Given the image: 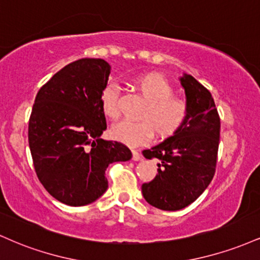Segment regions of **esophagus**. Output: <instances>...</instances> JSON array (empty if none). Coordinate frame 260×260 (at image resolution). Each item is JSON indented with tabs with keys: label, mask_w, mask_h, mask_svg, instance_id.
Instances as JSON below:
<instances>
[{
	"label": "esophagus",
	"mask_w": 260,
	"mask_h": 260,
	"mask_svg": "<svg viewBox=\"0 0 260 260\" xmlns=\"http://www.w3.org/2000/svg\"><path fill=\"white\" fill-rule=\"evenodd\" d=\"M132 154H133L132 159H133L134 161H139L140 159H142V155L139 154L138 150H132Z\"/></svg>",
	"instance_id": "obj_1"
}]
</instances>
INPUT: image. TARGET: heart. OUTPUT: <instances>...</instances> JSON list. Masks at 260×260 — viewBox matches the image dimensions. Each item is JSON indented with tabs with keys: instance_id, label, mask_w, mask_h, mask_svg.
Instances as JSON below:
<instances>
[{
	"instance_id": "1",
	"label": "heart",
	"mask_w": 260,
	"mask_h": 260,
	"mask_svg": "<svg viewBox=\"0 0 260 260\" xmlns=\"http://www.w3.org/2000/svg\"><path fill=\"white\" fill-rule=\"evenodd\" d=\"M133 89L145 101L139 122H121L112 127L111 136L118 142L138 147L145 144L156 134L157 138L172 137L183 127L188 118V103L174 95V86L160 74L148 73L133 79ZM101 111L110 120L120 117L118 91L106 86L100 96Z\"/></svg>"
}]
</instances>
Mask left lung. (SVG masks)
Segmentation results:
<instances>
[{
	"label": "left lung",
	"instance_id": "8db88e82",
	"mask_svg": "<svg viewBox=\"0 0 260 260\" xmlns=\"http://www.w3.org/2000/svg\"><path fill=\"white\" fill-rule=\"evenodd\" d=\"M189 107L183 127L170 138L143 150L145 159H157V175L142 184L149 204L161 210L186 208L207 189L215 175L220 117L213 96L189 74L181 77Z\"/></svg>",
	"mask_w": 260,
	"mask_h": 260
}]
</instances>
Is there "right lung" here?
I'll list each match as a JSON object with an SVG mask.
<instances>
[{
	"mask_svg": "<svg viewBox=\"0 0 260 260\" xmlns=\"http://www.w3.org/2000/svg\"><path fill=\"white\" fill-rule=\"evenodd\" d=\"M110 64L82 58L64 66L38 91L29 118V148L39 181L63 204L82 207L105 193L110 164L132 159L126 145L100 138V106Z\"/></svg>",
	"mask_w": 260,
	"mask_h": 260,
	"instance_id": "right-lung-1",
	"label": "right lung"
}]
</instances>
